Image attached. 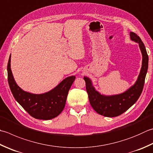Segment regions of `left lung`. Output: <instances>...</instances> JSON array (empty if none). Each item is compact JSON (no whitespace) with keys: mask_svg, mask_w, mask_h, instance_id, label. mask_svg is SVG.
I'll use <instances>...</instances> for the list:
<instances>
[{"mask_svg":"<svg viewBox=\"0 0 153 153\" xmlns=\"http://www.w3.org/2000/svg\"><path fill=\"white\" fill-rule=\"evenodd\" d=\"M130 38L138 43L142 53V66L137 79L127 91L120 94L105 95L97 91L93 85L91 80L84 76L86 90L91 107L100 115L113 117L121 115L135 103L143 91L145 79L148 70L149 56L144 44L135 33L130 32Z\"/></svg>","mask_w":153,"mask_h":153,"instance_id":"obj_1","label":"left lung"}]
</instances>
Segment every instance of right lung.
I'll return each instance as SVG.
<instances>
[{
  "label": "right lung",
  "instance_id": "right-lung-1",
  "mask_svg": "<svg viewBox=\"0 0 153 153\" xmlns=\"http://www.w3.org/2000/svg\"><path fill=\"white\" fill-rule=\"evenodd\" d=\"M10 56L7 65L8 82L12 94L17 102L35 119L49 120L60 114L64 108L68 91L76 76L66 77L48 92L41 94H32L24 91L15 82L10 68Z\"/></svg>",
  "mask_w": 153,
  "mask_h": 153
}]
</instances>
